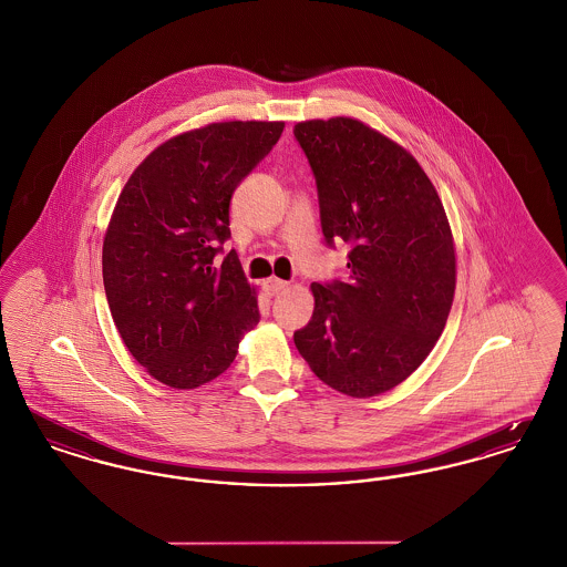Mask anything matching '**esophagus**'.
Instances as JSON below:
<instances>
[{
	"instance_id": "obj_1",
	"label": "esophagus",
	"mask_w": 567,
	"mask_h": 567,
	"mask_svg": "<svg viewBox=\"0 0 567 567\" xmlns=\"http://www.w3.org/2000/svg\"><path fill=\"white\" fill-rule=\"evenodd\" d=\"M289 285L285 282V280H280V278H268L266 282H264V289L268 291V296H276V293H280V291H285Z\"/></svg>"
}]
</instances>
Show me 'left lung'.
Returning <instances> with one entry per match:
<instances>
[{
    "instance_id": "left-lung-1",
    "label": "left lung",
    "mask_w": 567,
    "mask_h": 567,
    "mask_svg": "<svg viewBox=\"0 0 567 567\" xmlns=\"http://www.w3.org/2000/svg\"><path fill=\"white\" fill-rule=\"evenodd\" d=\"M324 243L351 244L347 280L312 282L297 351L331 389L380 395L432 352L455 297V244L437 190L398 142L351 116L297 123Z\"/></svg>"
}]
</instances>
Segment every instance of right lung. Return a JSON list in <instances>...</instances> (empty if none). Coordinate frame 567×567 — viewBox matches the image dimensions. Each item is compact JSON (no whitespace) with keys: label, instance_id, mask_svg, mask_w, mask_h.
Segmentation results:
<instances>
[{"label":"right lung","instance_id":"1","mask_svg":"<svg viewBox=\"0 0 567 567\" xmlns=\"http://www.w3.org/2000/svg\"><path fill=\"white\" fill-rule=\"evenodd\" d=\"M282 121H227L169 137L140 163L110 216L102 271L112 321L135 361L172 389L220 377L259 323L236 250L218 264L236 187Z\"/></svg>","mask_w":567,"mask_h":567}]
</instances>
